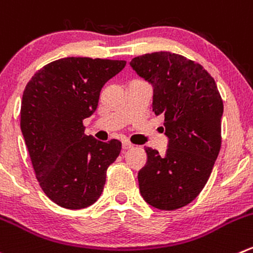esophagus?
Instances as JSON below:
<instances>
[{
  "mask_svg": "<svg viewBox=\"0 0 253 253\" xmlns=\"http://www.w3.org/2000/svg\"><path fill=\"white\" fill-rule=\"evenodd\" d=\"M132 147H133V144L129 143V142H127V141L122 142V149H125V151H126V149H131Z\"/></svg>",
  "mask_w": 253,
  "mask_h": 253,
  "instance_id": "esophagus-1",
  "label": "esophagus"
}]
</instances>
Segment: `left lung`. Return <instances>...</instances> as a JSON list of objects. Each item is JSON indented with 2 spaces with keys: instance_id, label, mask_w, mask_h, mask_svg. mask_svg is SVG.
Returning <instances> with one entry per match:
<instances>
[{
  "instance_id": "8db88e82",
  "label": "left lung",
  "mask_w": 253,
  "mask_h": 253,
  "mask_svg": "<svg viewBox=\"0 0 253 253\" xmlns=\"http://www.w3.org/2000/svg\"><path fill=\"white\" fill-rule=\"evenodd\" d=\"M129 65L153 86L152 109L164 117L168 148H146L138 171L144 202L159 210L192 203L207 184L221 147L224 104L211 75L200 64L169 51L136 56Z\"/></svg>"
}]
</instances>
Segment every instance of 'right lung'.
Listing matches in <instances>:
<instances>
[{
    "label": "right lung",
    "mask_w": 253,
    "mask_h": 253,
    "mask_svg": "<svg viewBox=\"0 0 253 253\" xmlns=\"http://www.w3.org/2000/svg\"><path fill=\"white\" fill-rule=\"evenodd\" d=\"M125 60L63 58L36 73L22 96L21 129L34 173L46 197L65 209H83L101 195L106 170L121 142L84 133L102 86Z\"/></svg>",
    "instance_id": "right-lung-1"
}]
</instances>
